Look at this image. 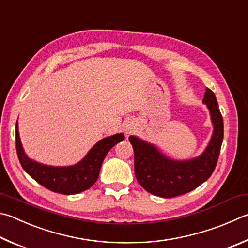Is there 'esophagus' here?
<instances>
[{"label":"esophagus","instance_id":"34e87169","mask_svg":"<svg viewBox=\"0 0 248 248\" xmlns=\"http://www.w3.org/2000/svg\"><path fill=\"white\" fill-rule=\"evenodd\" d=\"M132 130H133V124H127L124 125V132L127 133V134H130L132 132Z\"/></svg>","mask_w":248,"mask_h":248}]
</instances>
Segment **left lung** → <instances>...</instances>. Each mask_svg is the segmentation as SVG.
Segmentation results:
<instances>
[{"label": "left lung", "mask_w": 248, "mask_h": 248, "mask_svg": "<svg viewBox=\"0 0 248 248\" xmlns=\"http://www.w3.org/2000/svg\"><path fill=\"white\" fill-rule=\"evenodd\" d=\"M202 102L214 124L208 146L197 158L178 161L167 158L152 144L129 137L134 151V173L138 182L153 195L171 199L195 190L208 180L217 165L223 141V119L214 92L207 88Z\"/></svg>", "instance_id": "obj_1"}]
</instances>
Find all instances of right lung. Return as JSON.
<instances>
[{"label":"right lung","mask_w":248,"mask_h":248,"mask_svg":"<svg viewBox=\"0 0 248 248\" xmlns=\"http://www.w3.org/2000/svg\"><path fill=\"white\" fill-rule=\"evenodd\" d=\"M123 133L101 140L84 158L70 167H52L29 159L22 150L16 123V151L22 168L31 178L47 190L64 195L78 194L91 187L98 178L101 166L107 153L117 143L124 141Z\"/></svg>","instance_id":"1"}]
</instances>
